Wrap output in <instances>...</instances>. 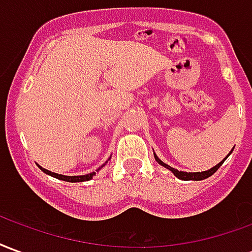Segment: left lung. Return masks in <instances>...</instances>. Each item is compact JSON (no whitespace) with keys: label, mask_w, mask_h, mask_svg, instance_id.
Masks as SVG:
<instances>
[{"label":"left lung","mask_w":252,"mask_h":252,"mask_svg":"<svg viewBox=\"0 0 252 252\" xmlns=\"http://www.w3.org/2000/svg\"><path fill=\"white\" fill-rule=\"evenodd\" d=\"M231 153H232V151H231ZM228 155H229V154H228ZM228 155H227V157H228ZM155 159H157V162H158L159 164H162V166H164L166 169H169L170 171H173L175 177H178L180 180H184V181H191V180L201 181V180H205V178H208V177H211L212 174H215V173L217 171V169H219V167H220V166L224 163V160H225L227 158L224 159L222 162H220L219 164H216L215 167H212L211 170H208V171H201V173H185V171H178V170H175V169H173V167H170L169 164L163 163V162H162V160H160V159H159L157 155H155Z\"/></svg>","instance_id":"left-lung-1"}]
</instances>
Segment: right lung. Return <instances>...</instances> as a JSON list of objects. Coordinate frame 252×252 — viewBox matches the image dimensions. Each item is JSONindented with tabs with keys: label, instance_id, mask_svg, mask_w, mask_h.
<instances>
[{
	"label": "right lung",
	"instance_id": "right-lung-1",
	"mask_svg": "<svg viewBox=\"0 0 252 252\" xmlns=\"http://www.w3.org/2000/svg\"><path fill=\"white\" fill-rule=\"evenodd\" d=\"M40 167V166H39ZM41 171H44L46 174L48 175H52V177H55L58 180H62V181H67V182H83V181H89L93 178V175L95 173H90V174H86V175H79V177H67V175H62V174H57V173H51V171H48V170L43 169L40 167Z\"/></svg>",
	"mask_w": 252,
	"mask_h": 252
}]
</instances>
